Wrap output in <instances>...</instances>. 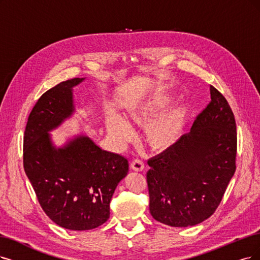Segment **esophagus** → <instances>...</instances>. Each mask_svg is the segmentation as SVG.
Masks as SVG:
<instances>
[{
    "label": "esophagus",
    "mask_w": 260,
    "mask_h": 260,
    "mask_svg": "<svg viewBox=\"0 0 260 260\" xmlns=\"http://www.w3.org/2000/svg\"><path fill=\"white\" fill-rule=\"evenodd\" d=\"M131 167L134 171H142L143 169H145V162L140 159H135L132 161Z\"/></svg>",
    "instance_id": "34e87169"
}]
</instances>
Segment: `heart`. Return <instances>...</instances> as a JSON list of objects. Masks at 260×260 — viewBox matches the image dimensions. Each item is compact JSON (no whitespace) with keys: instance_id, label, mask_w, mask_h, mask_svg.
I'll return each mask as SVG.
<instances>
[{"instance_id":"obj_1","label":"heart","mask_w":260,"mask_h":260,"mask_svg":"<svg viewBox=\"0 0 260 260\" xmlns=\"http://www.w3.org/2000/svg\"><path fill=\"white\" fill-rule=\"evenodd\" d=\"M168 102L165 99L154 98L128 106L125 111L126 122L120 118H113L107 124L111 138L119 143L129 141L134 132L127 123L145 126V140L147 145L155 152H162L174 147L179 141L184 129L185 114L180 109L169 110L152 121L158 113L164 111ZM152 122H151L150 121Z\"/></svg>"}]
</instances>
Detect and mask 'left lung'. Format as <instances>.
Wrapping results in <instances>:
<instances>
[{"instance_id": "obj_1", "label": "left lung", "mask_w": 260, "mask_h": 260, "mask_svg": "<svg viewBox=\"0 0 260 260\" xmlns=\"http://www.w3.org/2000/svg\"><path fill=\"white\" fill-rule=\"evenodd\" d=\"M210 94L190 132L148 160L150 213L171 227L194 226L212 215L236 171L235 115L212 85Z\"/></svg>"}]
</instances>
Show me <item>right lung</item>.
Returning <instances> with one entry per match:
<instances>
[{
	"mask_svg": "<svg viewBox=\"0 0 260 260\" xmlns=\"http://www.w3.org/2000/svg\"><path fill=\"white\" fill-rule=\"evenodd\" d=\"M85 78L56 84L44 93L28 115L23 137V167L49 218L65 229L90 230L110 216V200L126 177L128 160L101 149L84 135L56 148L49 132L75 111L73 88Z\"/></svg>",
	"mask_w": 260,
	"mask_h": 260,
	"instance_id": "right-lung-1",
	"label": "right lung"
}]
</instances>
